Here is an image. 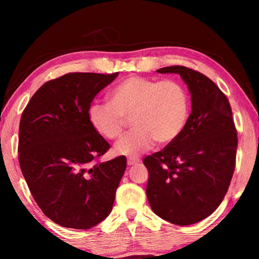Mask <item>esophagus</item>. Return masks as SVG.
Wrapping results in <instances>:
<instances>
[{"instance_id":"34e87169","label":"esophagus","mask_w":259,"mask_h":259,"mask_svg":"<svg viewBox=\"0 0 259 259\" xmlns=\"http://www.w3.org/2000/svg\"><path fill=\"white\" fill-rule=\"evenodd\" d=\"M139 161H140V159H139V158L131 157V158L127 159V164H128L130 166H131V165H134V164H138V162H139Z\"/></svg>"}]
</instances>
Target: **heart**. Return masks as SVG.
Segmentation results:
<instances>
[{"label":"heart","mask_w":259,"mask_h":259,"mask_svg":"<svg viewBox=\"0 0 259 259\" xmlns=\"http://www.w3.org/2000/svg\"><path fill=\"white\" fill-rule=\"evenodd\" d=\"M108 101L92 104L87 111L88 121L95 132L114 140L121 136L131 116L134 128L114 146L115 153L125 157H137L151 150L155 141L172 143L189 119V95L176 80L130 76L109 92Z\"/></svg>","instance_id":"obj_1"}]
</instances>
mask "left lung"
<instances>
[{
	"label": "left lung",
	"mask_w": 259,
	"mask_h": 259,
	"mask_svg": "<svg viewBox=\"0 0 259 259\" xmlns=\"http://www.w3.org/2000/svg\"><path fill=\"white\" fill-rule=\"evenodd\" d=\"M157 72L179 74L189 88L192 111L176 140L144 159L146 196L160 218L191 225L208 217L228 192L236 165L237 131L229 100L207 76L183 66Z\"/></svg>",
	"instance_id": "left-lung-1"
}]
</instances>
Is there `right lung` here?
<instances>
[{
	"instance_id": "right-lung-1",
	"label": "right lung",
	"mask_w": 259,
	"mask_h": 259,
	"mask_svg": "<svg viewBox=\"0 0 259 259\" xmlns=\"http://www.w3.org/2000/svg\"><path fill=\"white\" fill-rule=\"evenodd\" d=\"M118 74L68 73L48 81L21 116V171L42 212L63 228L91 229L112 211L126 157L98 161L109 144L87 111Z\"/></svg>"
}]
</instances>
